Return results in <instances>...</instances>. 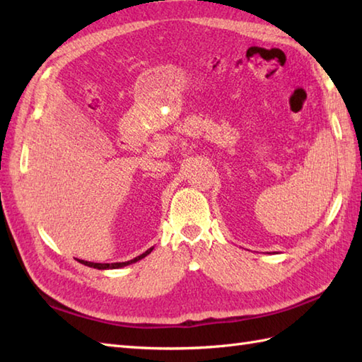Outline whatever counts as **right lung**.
<instances>
[{
	"mask_svg": "<svg viewBox=\"0 0 362 362\" xmlns=\"http://www.w3.org/2000/svg\"><path fill=\"white\" fill-rule=\"evenodd\" d=\"M152 249L153 247H151L149 250H146L144 253H141L140 257H136V258L130 259V261H124V263H90V261H82V264H86L88 267H95V269H101V271H104V269H119V267H124V266H129V264H132V263H136L138 259H141L146 255H149V253L152 252Z\"/></svg>",
	"mask_w": 362,
	"mask_h": 362,
	"instance_id": "1",
	"label": "right lung"
}]
</instances>
